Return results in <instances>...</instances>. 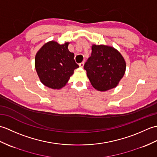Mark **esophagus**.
I'll return each instance as SVG.
<instances>
[{
    "label": "esophagus",
    "instance_id": "34e87169",
    "mask_svg": "<svg viewBox=\"0 0 157 157\" xmlns=\"http://www.w3.org/2000/svg\"><path fill=\"white\" fill-rule=\"evenodd\" d=\"M79 67H84V62H82L79 64Z\"/></svg>",
    "mask_w": 157,
    "mask_h": 157
}]
</instances>
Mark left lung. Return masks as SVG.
Here are the masks:
<instances>
[{
  "label": "left lung",
  "mask_w": 157,
  "mask_h": 157,
  "mask_svg": "<svg viewBox=\"0 0 157 157\" xmlns=\"http://www.w3.org/2000/svg\"><path fill=\"white\" fill-rule=\"evenodd\" d=\"M84 69L92 86L105 92L115 88L125 74L126 63L122 55L113 46L92 45V54Z\"/></svg>",
  "instance_id": "1"
}]
</instances>
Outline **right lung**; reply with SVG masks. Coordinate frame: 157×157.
<instances>
[{"instance_id": "right-lung-1", "label": "right lung", "mask_w": 157, "mask_h": 157, "mask_svg": "<svg viewBox=\"0 0 157 157\" xmlns=\"http://www.w3.org/2000/svg\"><path fill=\"white\" fill-rule=\"evenodd\" d=\"M69 42L60 44L55 40L49 41L36 54V71L40 82L50 88H63L79 67L74 54L69 51Z\"/></svg>"}]
</instances>
